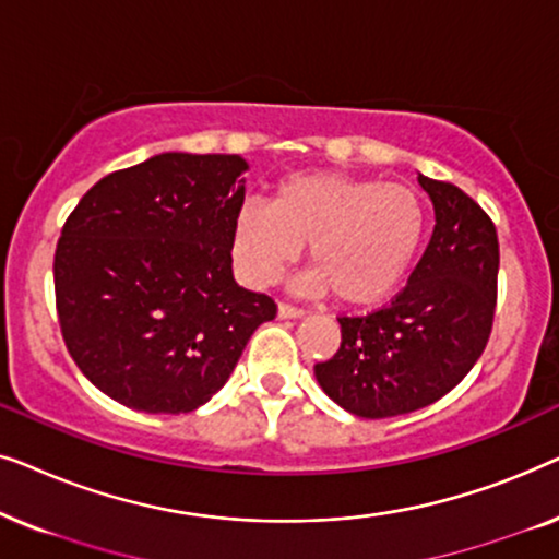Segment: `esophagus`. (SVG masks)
Returning <instances> with one entry per match:
<instances>
[{"instance_id":"34e87169","label":"esophagus","mask_w":559,"mask_h":559,"mask_svg":"<svg viewBox=\"0 0 559 559\" xmlns=\"http://www.w3.org/2000/svg\"><path fill=\"white\" fill-rule=\"evenodd\" d=\"M277 312H280V318H302L305 316V310L297 308V305H293V302H280Z\"/></svg>"}]
</instances>
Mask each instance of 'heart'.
I'll use <instances>...</instances> for the list:
<instances>
[{
  "mask_svg": "<svg viewBox=\"0 0 559 559\" xmlns=\"http://www.w3.org/2000/svg\"><path fill=\"white\" fill-rule=\"evenodd\" d=\"M425 203L404 182L308 170L277 182L270 203H243L231 254L251 285H272L308 243L310 289L346 305L384 300L407 277L425 239Z\"/></svg>",
  "mask_w": 559,
  "mask_h": 559,
  "instance_id": "heart-1",
  "label": "heart"
}]
</instances>
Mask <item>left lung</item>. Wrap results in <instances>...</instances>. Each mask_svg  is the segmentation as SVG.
I'll use <instances>...</instances> for the list:
<instances>
[{
    "label": "left lung",
    "mask_w": 559,
    "mask_h": 559,
    "mask_svg": "<svg viewBox=\"0 0 559 559\" xmlns=\"http://www.w3.org/2000/svg\"><path fill=\"white\" fill-rule=\"evenodd\" d=\"M435 228L407 287L384 308L341 316V348L316 364L323 392L350 415L396 417L438 402L491 338L499 236L488 213L445 180L419 175Z\"/></svg>",
    "instance_id": "1"
}]
</instances>
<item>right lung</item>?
Returning <instances> with one entry per match:
<instances>
[{
	"label": "right lung",
	"instance_id": "obj_1",
	"mask_svg": "<svg viewBox=\"0 0 559 559\" xmlns=\"http://www.w3.org/2000/svg\"><path fill=\"white\" fill-rule=\"evenodd\" d=\"M247 159L165 152L106 175L60 231L52 280L66 348L91 384L150 415H186L277 316L236 285Z\"/></svg>",
	"mask_w": 559,
	"mask_h": 559
}]
</instances>
